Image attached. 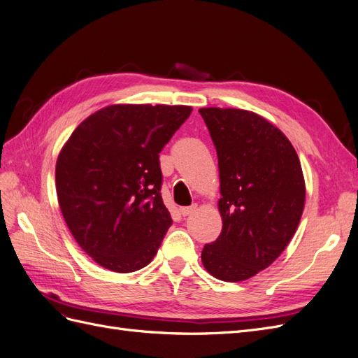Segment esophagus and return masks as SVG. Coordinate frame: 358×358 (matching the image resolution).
<instances>
[{
    "mask_svg": "<svg viewBox=\"0 0 358 358\" xmlns=\"http://www.w3.org/2000/svg\"><path fill=\"white\" fill-rule=\"evenodd\" d=\"M196 209H197V206L192 204V206H187V208H179V213H180L182 216H188V215H191Z\"/></svg>",
    "mask_w": 358,
    "mask_h": 358,
    "instance_id": "esophagus-1",
    "label": "esophagus"
}]
</instances>
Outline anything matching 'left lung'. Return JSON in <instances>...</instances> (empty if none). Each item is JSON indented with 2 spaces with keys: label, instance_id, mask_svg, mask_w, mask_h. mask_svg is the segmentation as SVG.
<instances>
[{
  "label": "left lung",
  "instance_id": "8db88e82",
  "mask_svg": "<svg viewBox=\"0 0 358 358\" xmlns=\"http://www.w3.org/2000/svg\"><path fill=\"white\" fill-rule=\"evenodd\" d=\"M218 155L222 230L201 262L227 282L267 268L294 236L305 206L297 152L280 129L241 109L199 110Z\"/></svg>",
  "mask_w": 358,
  "mask_h": 358
}]
</instances>
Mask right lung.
I'll return each instance as SVG.
<instances>
[{"instance_id": "1", "label": "right lung", "mask_w": 358, "mask_h": 358, "mask_svg": "<svg viewBox=\"0 0 358 358\" xmlns=\"http://www.w3.org/2000/svg\"><path fill=\"white\" fill-rule=\"evenodd\" d=\"M188 106L116 104L74 129L57 161V194L69 229L104 268L129 273L155 257L169 227L159 152L191 115Z\"/></svg>"}]
</instances>
